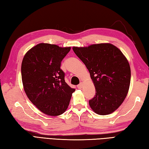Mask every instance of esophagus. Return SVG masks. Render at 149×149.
<instances>
[{"instance_id":"34e87169","label":"esophagus","mask_w":149,"mask_h":149,"mask_svg":"<svg viewBox=\"0 0 149 149\" xmlns=\"http://www.w3.org/2000/svg\"><path fill=\"white\" fill-rule=\"evenodd\" d=\"M83 83H80L79 84H78L77 85V88H79V89H81L82 88H83Z\"/></svg>"}]
</instances>
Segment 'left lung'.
Returning a JSON list of instances; mask_svg holds the SVG:
<instances>
[{"instance_id": "obj_1", "label": "left lung", "mask_w": 149, "mask_h": 149, "mask_svg": "<svg viewBox=\"0 0 149 149\" xmlns=\"http://www.w3.org/2000/svg\"><path fill=\"white\" fill-rule=\"evenodd\" d=\"M73 50L90 74L95 87L89 104L98 115L115 111L127 96L131 82V68L122 52L110 43L88 47H73Z\"/></svg>"}]
</instances>
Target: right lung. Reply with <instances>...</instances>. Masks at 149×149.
<instances>
[{
	"label": "right lung",
	"instance_id": "obj_1",
	"mask_svg": "<svg viewBox=\"0 0 149 149\" xmlns=\"http://www.w3.org/2000/svg\"><path fill=\"white\" fill-rule=\"evenodd\" d=\"M71 47L40 43L31 49L22 60V83L27 97L42 113L61 115L67 109L75 91L66 83L60 68Z\"/></svg>",
	"mask_w": 149,
	"mask_h": 149
}]
</instances>
